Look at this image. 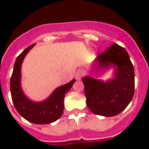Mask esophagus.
I'll return each mask as SVG.
<instances>
[{
    "instance_id": "34e87169",
    "label": "esophagus",
    "mask_w": 149,
    "mask_h": 149,
    "mask_svg": "<svg viewBox=\"0 0 149 149\" xmlns=\"http://www.w3.org/2000/svg\"><path fill=\"white\" fill-rule=\"evenodd\" d=\"M84 76V72H83V70H78L76 73V79L79 80V79H81L82 77Z\"/></svg>"
}]
</instances>
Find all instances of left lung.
<instances>
[{
	"label": "left lung",
	"instance_id": "8db88e82",
	"mask_svg": "<svg viewBox=\"0 0 149 149\" xmlns=\"http://www.w3.org/2000/svg\"><path fill=\"white\" fill-rule=\"evenodd\" d=\"M113 67V77L107 81L86 76L82 79L86 104L95 114L104 117L118 115L132 101L134 93V70L128 53L113 44L95 58L93 70L103 72Z\"/></svg>",
	"mask_w": 149,
	"mask_h": 149
}]
</instances>
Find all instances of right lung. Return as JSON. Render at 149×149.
I'll return each instance as SVG.
<instances>
[{"instance_id":"1","label":"right lung","mask_w":149,"mask_h":149,"mask_svg":"<svg viewBox=\"0 0 149 149\" xmlns=\"http://www.w3.org/2000/svg\"><path fill=\"white\" fill-rule=\"evenodd\" d=\"M35 45L25 49L16 58L10 77V93L14 105L20 115L29 122L45 125L56 121L62 116L65 94L71 89L76 79L57 87L47 99L42 102L32 101L27 97L21 86V69L24 57Z\"/></svg>"}]
</instances>
